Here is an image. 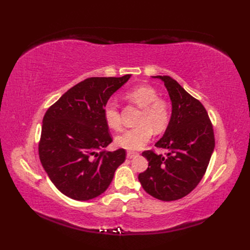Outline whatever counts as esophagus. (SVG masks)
I'll return each mask as SVG.
<instances>
[{"mask_svg": "<svg viewBox=\"0 0 250 250\" xmlns=\"http://www.w3.org/2000/svg\"><path fill=\"white\" fill-rule=\"evenodd\" d=\"M135 155H138V152H134V151H127V157L128 158H132Z\"/></svg>", "mask_w": 250, "mask_h": 250, "instance_id": "34e87169", "label": "esophagus"}]
</instances>
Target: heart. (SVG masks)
I'll list each match as a JSON object with an SVG mask.
<instances>
[{
    "mask_svg": "<svg viewBox=\"0 0 250 250\" xmlns=\"http://www.w3.org/2000/svg\"><path fill=\"white\" fill-rule=\"evenodd\" d=\"M126 98L142 107L137 123L138 126L129 128L116 139L119 147L128 150H137L149 142L155 132L163 131L168 125L170 111L168 103L158 98L156 89L148 84H140L130 88ZM104 120L107 126L115 130L122 127L119 106L116 102L108 101L103 107Z\"/></svg>",
    "mask_w": 250,
    "mask_h": 250,
    "instance_id": "1",
    "label": "heart"
}]
</instances>
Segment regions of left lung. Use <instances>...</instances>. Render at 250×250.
I'll list each match as a JSON object with an SVG mask.
<instances>
[{
	"instance_id": "obj_1",
	"label": "left lung",
	"mask_w": 250,
	"mask_h": 250,
	"mask_svg": "<svg viewBox=\"0 0 250 250\" xmlns=\"http://www.w3.org/2000/svg\"><path fill=\"white\" fill-rule=\"evenodd\" d=\"M164 81L172 101V116L157 148L169 152L156 154L153 150L142 153L148 162L139 180L148 194L163 201L185 197L200 183L215 148L213 124L199 100L188 94L170 76H155Z\"/></svg>"
}]
</instances>
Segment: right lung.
Segmentation results:
<instances>
[{
    "label": "right lung",
    "instance_id": "1",
    "mask_svg": "<svg viewBox=\"0 0 250 250\" xmlns=\"http://www.w3.org/2000/svg\"><path fill=\"white\" fill-rule=\"evenodd\" d=\"M90 77L64 93L42 119L40 160L58 190L75 200H89L106 191L126 151H101L112 142L103 107L130 78Z\"/></svg>",
    "mask_w": 250,
    "mask_h": 250
}]
</instances>
